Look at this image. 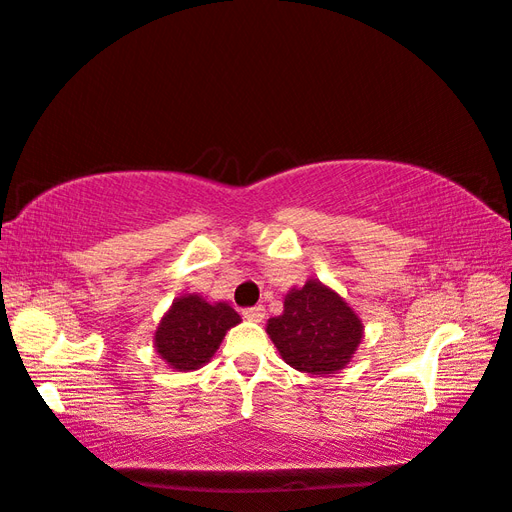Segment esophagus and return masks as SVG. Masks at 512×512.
<instances>
[{"mask_svg":"<svg viewBox=\"0 0 512 512\" xmlns=\"http://www.w3.org/2000/svg\"><path fill=\"white\" fill-rule=\"evenodd\" d=\"M245 320L249 322H263L265 320V309L263 306H247V309L241 311Z\"/></svg>","mask_w":512,"mask_h":512,"instance_id":"esophagus-1","label":"esophagus"}]
</instances>
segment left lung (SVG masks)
Segmentation results:
<instances>
[{"mask_svg": "<svg viewBox=\"0 0 512 512\" xmlns=\"http://www.w3.org/2000/svg\"><path fill=\"white\" fill-rule=\"evenodd\" d=\"M267 335L291 368L335 374L355 355L363 324L342 295L309 280L285 295V311L267 322Z\"/></svg>", "mask_w": 512, "mask_h": 512, "instance_id": "left-lung-1", "label": "left lung"}]
</instances>
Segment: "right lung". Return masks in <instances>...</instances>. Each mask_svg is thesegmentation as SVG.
Masks as SVG:
<instances>
[{
	"label": "right lung",
	"instance_id": "add662e5",
	"mask_svg": "<svg viewBox=\"0 0 512 512\" xmlns=\"http://www.w3.org/2000/svg\"><path fill=\"white\" fill-rule=\"evenodd\" d=\"M241 322L227 302H206L197 293L179 295L155 331V350L170 368L197 370L212 359L225 333Z\"/></svg>",
	"mask_w": 512,
	"mask_h": 512
}]
</instances>
